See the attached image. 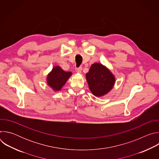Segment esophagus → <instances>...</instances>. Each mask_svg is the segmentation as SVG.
<instances>
[{"label": "esophagus", "mask_w": 159, "mask_h": 159, "mask_svg": "<svg viewBox=\"0 0 159 159\" xmlns=\"http://www.w3.org/2000/svg\"><path fill=\"white\" fill-rule=\"evenodd\" d=\"M82 69V66H80V67H79V68H76V69H75V71H76V72H77V73H81Z\"/></svg>", "instance_id": "esophagus-1"}]
</instances>
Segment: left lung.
Masks as SVG:
<instances>
[{
	"label": "left lung",
	"instance_id": "1",
	"mask_svg": "<svg viewBox=\"0 0 159 159\" xmlns=\"http://www.w3.org/2000/svg\"><path fill=\"white\" fill-rule=\"evenodd\" d=\"M86 79L90 90L97 97H101L108 93L115 83L114 75L107 68L98 63L90 66L86 74Z\"/></svg>",
	"mask_w": 159,
	"mask_h": 159
}]
</instances>
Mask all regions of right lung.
<instances>
[{
  "mask_svg": "<svg viewBox=\"0 0 159 159\" xmlns=\"http://www.w3.org/2000/svg\"><path fill=\"white\" fill-rule=\"evenodd\" d=\"M72 74V72H65L61 67L56 66L47 76V84L53 90H60Z\"/></svg>",
  "mask_w": 159,
  "mask_h": 159,
  "instance_id": "1",
  "label": "right lung"
}]
</instances>
